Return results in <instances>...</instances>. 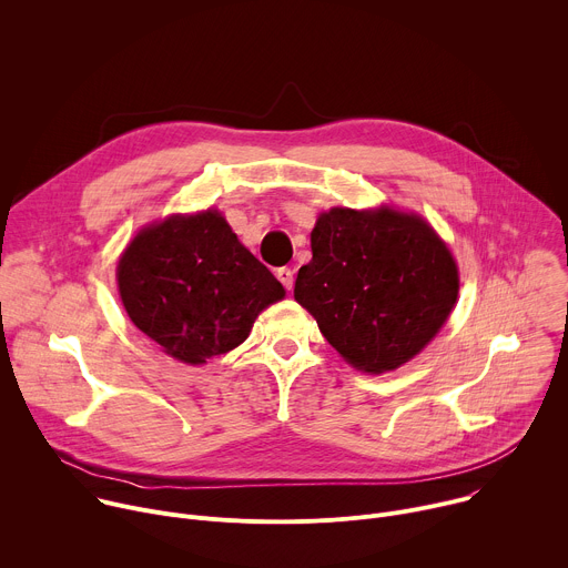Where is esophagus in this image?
I'll use <instances>...</instances> for the list:
<instances>
[{
    "instance_id": "esophagus-1",
    "label": "esophagus",
    "mask_w": 568,
    "mask_h": 568,
    "mask_svg": "<svg viewBox=\"0 0 568 568\" xmlns=\"http://www.w3.org/2000/svg\"><path fill=\"white\" fill-rule=\"evenodd\" d=\"M276 278L283 283L285 290H292L294 287V272L290 267H278L276 270Z\"/></svg>"
}]
</instances>
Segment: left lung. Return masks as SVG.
<instances>
[{"label": "left lung", "mask_w": 568, "mask_h": 568, "mask_svg": "<svg viewBox=\"0 0 568 568\" xmlns=\"http://www.w3.org/2000/svg\"><path fill=\"white\" fill-rule=\"evenodd\" d=\"M310 245L294 298L357 371L379 375L407 364L456 305V261L416 213L335 206L318 215Z\"/></svg>", "instance_id": "1"}]
</instances>
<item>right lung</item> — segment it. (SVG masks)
<instances>
[{"instance_id": "1", "label": "right lung", "mask_w": 568, "mask_h": 568, "mask_svg": "<svg viewBox=\"0 0 568 568\" xmlns=\"http://www.w3.org/2000/svg\"><path fill=\"white\" fill-rule=\"evenodd\" d=\"M116 281L134 326L191 366L240 346L256 316L285 296L213 209L141 229L119 261Z\"/></svg>"}]
</instances>
